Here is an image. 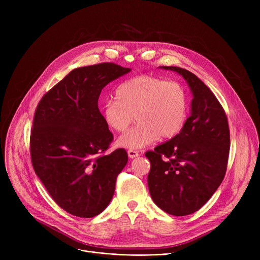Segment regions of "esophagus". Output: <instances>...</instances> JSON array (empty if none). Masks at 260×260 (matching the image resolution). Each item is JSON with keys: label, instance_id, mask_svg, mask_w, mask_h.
I'll list each match as a JSON object with an SVG mask.
<instances>
[{"label": "esophagus", "instance_id": "esophagus-1", "mask_svg": "<svg viewBox=\"0 0 260 260\" xmlns=\"http://www.w3.org/2000/svg\"><path fill=\"white\" fill-rule=\"evenodd\" d=\"M127 155H128V157H129L131 159H133V158H136V157H138V156H139L138 152L134 151V149H129V151L127 152Z\"/></svg>", "mask_w": 260, "mask_h": 260}]
</instances>
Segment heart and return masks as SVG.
Here are the masks:
<instances>
[{"label":"heart","mask_w":260,"mask_h":260,"mask_svg":"<svg viewBox=\"0 0 260 260\" xmlns=\"http://www.w3.org/2000/svg\"><path fill=\"white\" fill-rule=\"evenodd\" d=\"M116 99L103 105V118L109 127L123 132L134 121V115L138 121L118 139L117 144L124 148L139 149L158 138H174L182 131L188 115L184 87L153 76L123 82L116 90Z\"/></svg>","instance_id":"heart-1"}]
</instances>
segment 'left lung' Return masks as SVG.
<instances>
[{"mask_svg": "<svg viewBox=\"0 0 260 260\" xmlns=\"http://www.w3.org/2000/svg\"><path fill=\"white\" fill-rule=\"evenodd\" d=\"M160 67L181 75L193 99L182 131L145 153L151 162L148 189L161 210L185 216L202 208L222 182L230 129L221 104L198 77L180 67Z\"/></svg>", "mask_w": 260, "mask_h": 260, "instance_id": "obj_1", "label": "left lung"}]
</instances>
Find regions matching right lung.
Returning a JSON list of instances; mask_svg holds the SVG:
<instances>
[{"mask_svg": "<svg viewBox=\"0 0 260 260\" xmlns=\"http://www.w3.org/2000/svg\"><path fill=\"white\" fill-rule=\"evenodd\" d=\"M129 72L115 63L76 68L37 106L30 134L34 170L58 206L74 216L102 213L127 163L125 149L105 154L114 137L98 100L104 86Z\"/></svg>", "mask_w": 260, "mask_h": 260, "instance_id": "1", "label": "right lung"}]
</instances>
